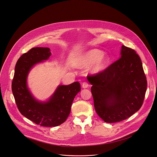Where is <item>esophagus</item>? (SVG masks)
<instances>
[{
	"label": "esophagus",
	"instance_id": "esophagus-1",
	"mask_svg": "<svg viewBox=\"0 0 157 157\" xmlns=\"http://www.w3.org/2000/svg\"><path fill=\"white\" fill-rule=\"evenodd\" d=\"M82 86L83 88H87V87H88L89 86V84L87 82L84 81V82H83L82 83Z\"/></svg>",
	"mask_w": 157,
	"mask_h": 157
}]
</instances>
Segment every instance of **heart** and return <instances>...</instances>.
Wrapping results in <instances>:
<instances>
[{
	"label": "heart",
	"mask_w": 157,
	"mask_h": 157,
	"mask_svg": "<svg viewBox=\"0 0 157 157\" xmlns=\"http://www.w3.org/2000/svg\"><path fill=\"white\" fill-rule=\"evenodd\" d=\"M109 62L107 56L102 54V52L94 49L86 53L79 62L80 68H87L93 64L91 70L93 73H98L103 70Z\"/></svg>",
	"instance_id": "b5f03b06"
}]
</instances>
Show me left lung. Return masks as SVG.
<instances>
[{"mask_svg":"<svg viewBox=\"0 0 157 157\" xmlns=\"http://www.w3.org/2000/svg\"><path fill=\"white\" fill-rule=\"evenodd\" d=\"M87 79L96 113L105 122L127 119L143 104L147 78L139 56L130 48L122 45L121 58Z\"/></svg>","mask_w":157,"mask_h":157,"instance_id":"left-lung-1","label":"left lung"}]
</instances>
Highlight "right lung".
Masks as SVG:
<instances>
[{
    "instance_id": "obj_1",
    "label": "right lung",
    "mask_w": 157,
    "mask_h": 157,
    "mask_svg": "<svg viewBox=\"0 0 157 157\" xmlns=\"http://www.w3.org/2000/svg\"><path fill=\"white\" fill-rule=\"evenodd\" d=\"M52 55L49 48H32L18 59L12 82V90L20 113L37 125L56 127L69 116L71 104L81 91L79 82L68 86H59L47 102L35 100L27 86V76L32 67L37 63L48 59Z\"/></svg>"
}]
</instances>
